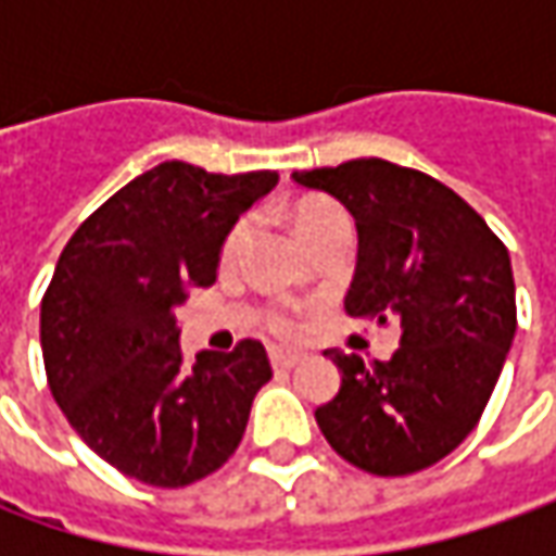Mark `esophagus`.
Here are the masks:
<instances>
[{"label": "esophagus", "mask_w": 556, "mask_h": 556, "mask_svg": "<svg viewBox=\"0 0 556 556\" xmlns=\"http://www.w3.org/2000/svg\"><path fill=\"white\" fill-rule=\"evenodd\" d=\"M268 358H271V368L275 371H290L293 365L303 362V353H296V350H271Z\"/></svg>", "instance_id": "1"}]
</instances>
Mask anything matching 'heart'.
<instances>
[{
  "label": "heart",
  "instance_id": "obj_1",
  "mask_svg": "<svg viewBox=\"0 0 556 556\" xmlns=\"http://www.w3.org/2000/svg\"><path fill=\"white\" fill-rule=\"evenodd\" d=\"M293 225H296V235L306 244H312L315 238L328 235L333 228H350V219L328 198H306V201H300L293 206ZM247 238H250V219L244 216V219H238V223L225 231L223 247H219V263L223 266H231L241 256ZM263 325L271 333H278V337H290V333H296V328H300V318H296V312L290 309V306H268L263 312Z\"/></svg>",
  "mask_w": 556,
  "mask_h": 556
}]
</instances>
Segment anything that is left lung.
<instances>
[{
  "instance_id": "obj_1",
  "label": "left lung",
  "mask_w": 556,
  "mask_h": 556,
  "mask_svg": "<svg viewBox=\"0 0 556 556\" xmlns=\"http://www.w3.org/2000/svg\"><path fill=\"white\" fill-rule=\"evenodd\" d=\"M293 182L353 213L358 260L346 312L402 331L390 362L325 353L343 380L315 420L358 470L405 477L433 467L480 424L514 343L507 247L452 188L380 157L293 173Z\"/></svg>"
}]
</instances>
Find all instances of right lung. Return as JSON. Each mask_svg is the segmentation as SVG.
Masks as SVG:
<instances>
[{"instance_id":"1","label":"right lung","mask_w":556,"mask_h":556,"mask_svg":"<svg viewBox=\"0 0 556 556\" xmlns=\"http://www.w3.org/2000/svg\"><path fill=\"white\" fill-rule=\"evenodd\" d=\"M278 173L166 161L123 185L61 250L39 340L54 402L79 439L132 480L179 489L235 455L271 365L260 340L188 365L176 309L210 288L225 231Z\"/></svg>"}]
</instances>
